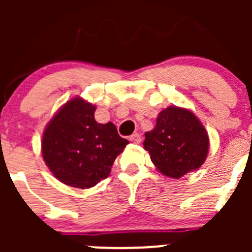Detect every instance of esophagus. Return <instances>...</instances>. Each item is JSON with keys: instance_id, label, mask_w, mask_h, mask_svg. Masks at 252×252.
I'll return each instance as SVG.
<instances>
[{"instance_id": "obj_1", "label": "esophagus", "mask_w": 252, "mask_h": 252, "mask_svg": "<svg viewBox=\"0 0 252 252\" xmlns=\"http://www.w3.org/2000/svg\"><path fill=\"white\" fill-rule=\"evenodd\" d=\"M129 140H130L131 142H134V144H140V142H141V136H140V134H138V133L133 134V135H130V138H129Z\"/></svg>"}]
</instances>
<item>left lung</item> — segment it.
Here are the masks:
<instances>
[{
	"mask_svg": "<svg viewBox=\"0 0 252 252\" xmlns=\"http://www.w3.org/2000/svg\"><path fill=\"white\" fill-rule=\"evenodd\" d=\"M207 131L192 112L171 106L158 114L156 126L145 133L144 147L152 163L169 178L200 168L208 154Z\"/></svg>",
	"mask_w": 252,
	"mask_h": 252,
	"instance_id": "1",
	"label": "left lung"
}]
</instances>
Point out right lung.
<instances>
[{"label": "right lung", "instance_id": "1", "mask_svg": "<svg viewBox=\"0 0 252 252\" xmlns=\"http://www.w3.org/2000/svg\"><path fill=\"white\" fill-rule=\"evenodd\" d=\"M95 110L83 98H72L51 119L42 135L44 161L69 187L88 189L106 179L116 157L129 144L113 123H97Z\"/></svg>", "mask_w": 252, "mask_h": 252}]
</instances>
